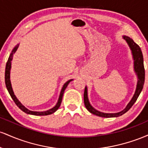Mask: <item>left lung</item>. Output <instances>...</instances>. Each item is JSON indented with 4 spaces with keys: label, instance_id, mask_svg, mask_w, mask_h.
I'll use <instances>...</instances> for the list:
<instances>
[{
    "label": "left lung",
    "instance_id": "1",
    "mask_svg": "<svg viewBox=\"0 0 148 148\" xmlns=\"http://www.w3.org/2000/svg\"><path fill=\"white\" fill-rule=\"evenodd\" d=\"M124 39L126 40V42L130 46L131 50L132 51V54H133V58L134 60V69L135 72L137 74L138 77V84H137L136 90L135 94L132 98L130 102L128 103L126 108L122 111L121 112H119L117 113H104L102 112H99L95 109L90 104L89 101L88 99V93H87V88H85L84 95V103L85 106L88 110V111L90 112L92 114L97 115V116L102 117V118H114V117H119L120 115H123L129 110L132 108L133 106L134 103L136 102L137 99H138L139 95H140V92H141L143 88L144 81H145V68H144V64H143V53L141 50H140V47L136 44L134 42L133 40L130 38L129 37L124 36Z\"/></svg>",
    "mask_w": 148,
    "mask_h": 148
}]
</instances>
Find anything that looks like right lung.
Instances as JSON below:
<instances>
[{
  "instance_id": "right-lung-1",
  "label": "right lung",
  "mask_w": 148,
  "mask_h": 148,
  "mask_svg": "<svg viewBox=\"0 0 148 148\" xmlns=\"http://www.w3.org/2000/svg\"><path fill=\"white\" fill-rule=\"evenodd\" d=\"M18 47V45H17L16 46V47H14V49H13L11 53H10V56H9V58H8V62H7V63H6V67H5V81L6 88H7V89H8V92H9L10 96H11V97L12 98V99L14 100V103H16V106H17L18 108H19L21 110V111L25 112V113H27V114H30V115H47L52 114V113H53L54 112L56 111L58 109L59 107H60V103H61V102H62V96H63V93H64V90H65V88H67V85L69 84V83L71 81H72V80H69V81H67V82H66L65 84H64L63 87H62V90H61V92H60V97H59V99H58V103H56V106L53 107V108H51V109H49V110H48V111H43V112L32 111H30V110L27 109V108H25L24 106H23V105L21 104V102H20V101H18L17 99H16V97H15L14 94V92H13L12 88L11 83H10V68H11V61H12V60L13 54H14V53L16 52V51L17 50Z\"/></svg>"
}]
</instances>
